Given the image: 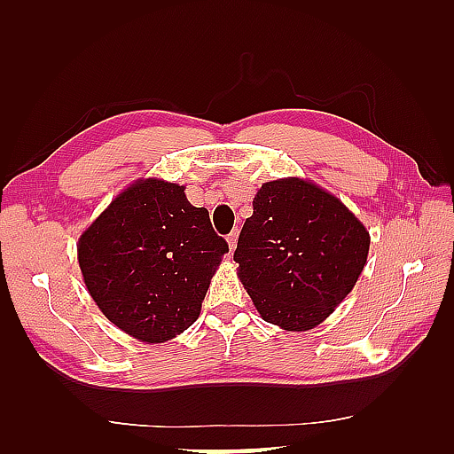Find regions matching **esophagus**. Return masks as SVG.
I'll use <instances>...</instances> for the list:
<instances>
[{"label":"esophagus","instance_id":"34e87169","mask_svg":"<svg viewBox=\"0 0 454 454\" xmlns=\"http://www.w3.org/2000/svg\"><path fill=\"white\" fill-rule=\"evenodd\" d=\"M238 236H239V230L236 228V230H232V232H230L228 234V247L230 249H232V252H234V249H236V246H238Z\"/></svg>","mask_w":454,"mask_h":454}]
</instances>
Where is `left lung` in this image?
<instances>
[{"label":"left lung","instance_id":"8db88e82","mask_svg":"<svg viewBox=\"0 0 454 454\" xmlns=\"http://www.w3.org/2000/svg\"><path fill=\"white\" fill-rule=\"evenodd\" d=\"M371 238L343 202L310 181H269L239 232V281L269 324L306 332L353 291Z\"/></svg>","mask_w":454,"mask_h":454}]
</instances>
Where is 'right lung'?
<instances>
[{
    "label": "right lung",
    "instance_id": "right-lung-1",
    "mask_svg": "<svg viewBox=\"0 0 454 454\" xmlns=\"http://www.w3.org/2000/svg\"><path fill=\"white\" fill-rule=\"evenodd\" d=\"M226 239L185 187L140 179L85 230L78 262L109 320L146 343H163L197 320Z\"/></svg>",
    "mask_w": 454,
    "mask_h": 454
}]
</instances>
